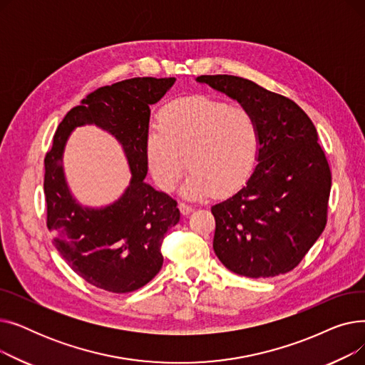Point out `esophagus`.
Returning <instances> with one entry per match:
<instances>
[{"mask_svg":"<svg viewBox=\"0 0 365 365\" xmlns=\"http://www.w3.org/2000/svg\"><path fill=\"white\" fill-rule=\"evenodd\" d=\"M179 210H180V213H182L183 216H187V215H190V213L194 212L192 205H187V204H185V202H180V204H179Z\"/></svg>","mask_w":365,"mask_h":365,"instance_id":"34e87169","label":"esophagus"}]
</instances>
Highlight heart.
Here are the masks:
<instances>
[{"mask_svg": "<svg viewBox=\"0 0 365 365\" xmlns=\"http://www.w3.org/2000/svg\"><path fill=\"white\" fill-rule=\"evenodd\" d=\"M259 148V130L245 108L229 106L212 96H190L168 105L158 130L145 142V158L153 182L164 192L180 187L187 200H204L215 190L225 195L250 173Z\"/></svg>", "mask_w": 365, "mask_h": 365, "instance_id": "1", "label": "heart"}]
</instances>
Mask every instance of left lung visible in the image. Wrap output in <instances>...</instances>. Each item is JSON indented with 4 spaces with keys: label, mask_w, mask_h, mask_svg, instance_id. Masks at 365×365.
<instances>
[{
    "label": "left lung",
    "mask_w": 365,
    "mask_h": 365,
    "mask_svg": "<svg viewBox=\"0 0 365 365\" xmlns=\"http://www.w3.org/2000/svg\"><path fill=\"white\" fill-rule=\"evenodd\" d=\"M197 83L237 101L259 130L250 178L212 207L215 253L229 271L248 278L290 272L327 223L331 173L317 128L293 101L241 76L201 75Z\"/></svg>",
    "instance_id": "left-lung-1"
}]
</instances>
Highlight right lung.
Returning a JSON list of instances; mask_svg holds the SVG:
<instances>
[{"instance_id":"right-lung-1","label":"right lung","mask_w":365,"mask_h":365,"mask_svg":"<svg viewBox=\"0 0 365 365\" xmlns=\"http://www.w3.org/2000/svg\"><path fill=\"white\" fill-rule=\"evenodd\" d=\"M175 81L143 76L90 93L65 115L44 160L47 226L56 250L76 275L110 293L138 290L160 272L163 238L180 220L178 202L145 182L149 106L160 102ZM87 123L119 140L132 173L123 195L105 207L76 202L63 170L70 133Z\"/></svg>"}]
</instances>
